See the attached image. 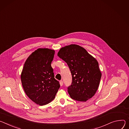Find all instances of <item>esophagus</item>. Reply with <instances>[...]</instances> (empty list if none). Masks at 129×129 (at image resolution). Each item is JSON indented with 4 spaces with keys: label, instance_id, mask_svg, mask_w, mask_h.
I'll return each instance as SVG.
<instances>
[{
    "label": "esophagus",
    "instance_id": "obj_1",
    "mask_svg": "<svg viewBox=\"0 0 129 129\" xmlns=\"http://www.w3.org/2000/svg\"><path fill=\"white\" fill-rule=\"evenodd\" d=\"M63 81H62V80L60 81V84L61 86H62V85H63Z\"/></svg>",
    "mask_w": 129,
    "mask_h": 129
}]
</instances>
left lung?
<instances>
[{
    "label": "left lung",
    "mask_w": 129,
    "mask_h": 129,
    "mask_svg": "<svg viewBox=\"0 0 129 129\" xmlns=\"http://www.w3.org/2000/svg\"><path fill=\"white\" fill-rule=\"evenodd\" d=\"M57 55L68 64L72 80L68 87L71 98L86 102L96 92L102 77L98 63L82 47L71 45L60 49Z\"/></svg>",
    "instance_id": "1"
}]
</instances>
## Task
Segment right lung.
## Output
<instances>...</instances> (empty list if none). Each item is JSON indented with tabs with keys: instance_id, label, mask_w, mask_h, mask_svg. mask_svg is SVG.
I'll return each instance as SVG.
<instances>
[{
	"instance_id": "obj_1",
	"label": "right lung",
	"mask_w": 129,
	"mask_h": 129,
	"mask_svg": "<svg viewBox=\"0 0 129 129\" xmlns=\"http://www.w3.org/2000/svg\"><path fill=\"white\" fill-rule=\"evenodd\" d=\"M54 54L53 50L37 49L28 57L21 73V80L25 94L40 106L53 101L60 86L54 78L51 65Z\"/></svg>"
}]
</instances>
